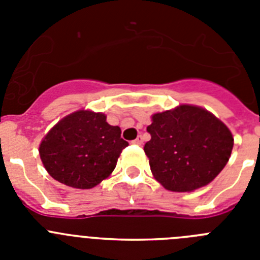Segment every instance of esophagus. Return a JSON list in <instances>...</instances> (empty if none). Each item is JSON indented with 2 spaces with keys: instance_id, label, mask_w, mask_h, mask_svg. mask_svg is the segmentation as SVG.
Segmentation results:
<instances>
[{
  "instance_id": "esophagus-1",
  "label": "esophagus",
  "mask_w": 260,
  "mask_h": 260,
  "mask_svg": "<svg viewBox=\"0 0 260 260\" xmlns=\"http://www.w3.org/2000/svg\"><path fill=\"white\" fill-rule=\"evenodd\" d=\"M133 143L138 144V146H142V144H143V137H142V135H138V138L133 141Z\"/></svg>"
}]
</instances>
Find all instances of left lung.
<instances>
[{
  "label": "left lung",
  "mask_w": 260,
  "mask_h": 260,
  "mask_svg": "<svg viewBox=\"0 0 260 260\" xmlns=\"http://www.w3.org/2000/svg\"><path fill=\"white\" fill-rule=\"evenodd\" d=\"M144 144L153 177L171 191H192L206 186L228 162L232 133L203 108L180 105L152 116Z\"/></svg>",
  "instance_id": "1"
}]
</instances>
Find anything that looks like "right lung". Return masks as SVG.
I'll return each mask as SVG.
<instances>
[{"label": "right lung", "instance_id": "1", "mask_svg": "<svg viewBox=\"0 0 260 260\" xmlns=\"http://www.w3.org/2000/svg\"><path fill=\"white\" fill-rule=\"evenodd\" d=\"M128 143L121 128L103 113L78 110L50 128L39 148L48 173L75 189H91L105 180Z\"/></svg>", "mask_w": 260, "mask_h": 260}]
</instances>
